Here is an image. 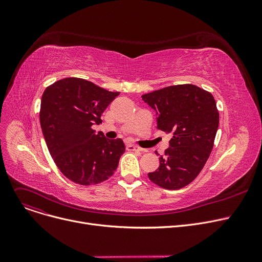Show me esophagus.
Masks as SVG:
<instances>
[{
    "mask_svg": "<svg viewBox=\"0 0 262 262\" xmlns=\"http://www.w3.org/2000/svg\"><path fill=\"white\" fill-rule=\"evenodd\" d=\"M126 149L127 150H141V148L139 146L137 145H134V144H126Z\"/></svg>",
    "mask_w": 262,
    "mask_h": 262,
    "instance_id": "1",
    "label": "esophagus"
}]
</instances>
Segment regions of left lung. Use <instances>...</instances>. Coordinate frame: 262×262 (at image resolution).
<instances>
[{"mask_svg":"<svg viewBox=\"0 0 262 262\" xmlns=\"http://www.w3.org/2000/svg\"><path fill=\"white\" fill-rule=\"evenodd\" d=\"M142 100L156 110L157 128L173 135L159 168L147 176L163 189H182L195 180L212 150L219 127L214 98L185 84L143 94Z\"/></svg>","mask_w":262,"mask_h":262,"instance_id":"obj_1","label":"left lung"}]
</instances>
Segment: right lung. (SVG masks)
<instances>
[{
    "label": "right lung",
    "instance_id": "right-lung-1",
    "mask_svg": "<svg viewBox=\"0 0 262 262\" xmlns=\"http://www.w3.org/2000/svg\"><path fill=\"white\" fill-rule=\"evenodd\" d=\"M119 94L77 77L57 80L45 90L41 129L54 162L71 182L100 184L117 170L125 145L95 133L92 125L102 123L104 110Z\"/></svg>",
    "mask_w": 262,
    "mask_h": 262
}]
</instances>
